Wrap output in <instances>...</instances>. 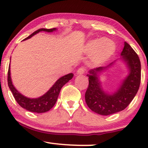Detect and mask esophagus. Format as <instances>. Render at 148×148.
<instances>
[{"label":"esophagus","instance_id":"obj_1","mask_svg":"<svg viewBox=\"0 0 148 148\" xmlns=\"http://www.w3.org/2000/svg\"><path fill=\"white\" fill-rule=\"evenodd\" d=\"M85 69H84V68H79V69L77 70V75H82L84 73V72H85Z\"/></svg>","mask_w":148,"mask_h":148}]
</instances>
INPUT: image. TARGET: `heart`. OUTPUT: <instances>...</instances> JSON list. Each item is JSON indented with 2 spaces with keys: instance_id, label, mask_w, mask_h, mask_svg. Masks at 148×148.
<instances>
[{
  "instance_id": "obj_1",
  "label": "heart",
  "mask_w": 148,
  "mask_h": 148,
  "mask_svg": "<svg viewBox=\"0 0 148 148\" xmlns=\"http://www.w3.org/2000/svg\"><path fill=\"white\" fill-rule=\"evenodd\" d=\"M84 50L92 54V59L94 63L102 64L114 54L115 44L108 38H97L89 41L84 46Z\"/></svg>"
}]
</instances>
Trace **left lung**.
<instances>
[{"mask_svg":"<svg viewBox=\"0 0 148 148\" xmlns=\"http://www.w3.org/2000/svg\"><path fill=\"white\" fill-rule=\"evenodd\" d=\"M127 66L129 73L115 92L109 94L103 89L99 76L114 65V61L106 67H99L89 71V86L85 93L88 107L96 113L109 115L123 110L129 105L137 94L140 84L141 66L138 56L133 48L124 42L121 53Z\"/></svg>","mask_w":148,"mask_h":148,"instance_id":"1","label":"left lung"}]
</instances>
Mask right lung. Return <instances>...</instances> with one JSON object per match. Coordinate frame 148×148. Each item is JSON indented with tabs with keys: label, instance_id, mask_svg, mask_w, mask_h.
<instances>
[{
	"label": "right lung",
	"instance_id": "right-lung-1",
	"mask_svg": "<svg viewBox=\"0 0 148 148\" xmlns=\"http://www.w3.org/2000/svg\"><path fill=\"white\" fill-rule=\"evenodd\" d=\"M56 28L50 29H38L24 40L29 39L32 36H34V35L37 34L38 33L40 32V31H45V32L50 33L56 31ZM73 77V73H69L64 76H62V77L56 80V82L53 84L52 87L44 95L36 98V99H31V98L26 97V96L22 95L21 93H19L16 90V88L13 85L12 82L10 66L8 73V87H9L12 93L13 96H14L16 101L21 107L30 111V112L42 113V112L49 111L53 106L55 105L56 101H57L58 96H59V93H60L61 89L64 84L69 82L70 79H72Z\"/></svg>",
	"mask_w": 148,
	"mask_h": 148
}]
</instances>
